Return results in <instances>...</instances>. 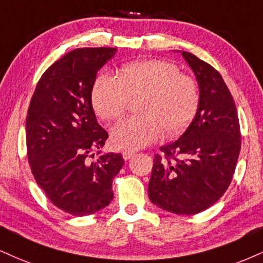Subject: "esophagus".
<instances>
[{
  "mask_svg": "<svg viewBox=\"0 0 263 263\" xmlns=\"http://www.w3.org/2000/svg\"><path fill=\"white\" fill-rule=\"evenodd\" d=\"M122 155H123V158H124V160L126 161V160H129V158H132L133 156H134L135 152L132 151V150H124L122 152Z\"/></svg>",
  "mask_w": 263,
  "mask_h": 263,
  "instance_id": "1",
  "label": "esophagus"
}]
</instances>
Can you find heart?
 <instances>
[{"mask_svg": "<svg viewBox=\"0 0 263 263\" xmlns=\"http://www.w3.org/2000/svg\"><path fill=\"white\" fill-rule=\"evenodd\" d=\"M137 112L117 124L111 134L118 148L137 150L161 137L180 135L196 116L200 87L195 78L181 73L163 60L132 61L119 67L117 76L100 74L91 90L96 115L103 121L121 119L130 100L138 99Z\"/></svg>", "mask_w": 263, "mask_h": 263, "instance_id": "obj_1", "label": "heart"}]
</instances>
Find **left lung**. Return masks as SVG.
<instances>
[{
    "instance_id": "left-lung-1",
    "label": "left lung",
    "mask_w": 263,
    "mask_h": 263,
    "mask_svg": "<svg viewBox=\"0 0 263 263\" xmlns=\"http://www.w3.org/2000/svg\"><path fill=\"white\" fill-rule=\"evenodd\" d=\"M181 54L196 76L200 106L185 133L155 155L148 197L168 212L195 215L228 189L241 134L234 99L218 70L195 54Z\"/></svg>"
}]
</instances>
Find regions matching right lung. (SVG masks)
<instances>
[{
  "mask_svg": "<svg viewBox=\"0 0 263 263\" xmlns=\"http://www.w3.org/2000/svg\"><path fill=\"white\" fill-rule=\"evenodd\" d=\"M116 48H76L42 74L28 108L27 152L35 180L54 206L72 216L92 215L113 200L121 154L93 158L108 139L96 121L91 90Z\"/></svg>",
  "mask_w": 263,
  "mask_h": 263,
  "instance_id": "add662e5",
  "label": "right lung"
}]
</instances>
